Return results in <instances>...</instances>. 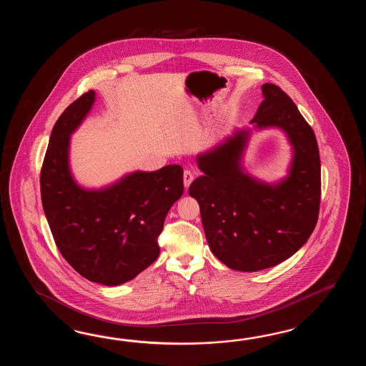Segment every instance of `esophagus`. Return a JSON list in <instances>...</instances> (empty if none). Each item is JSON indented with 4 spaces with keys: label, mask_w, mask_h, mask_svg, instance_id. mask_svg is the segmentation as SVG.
<instances>
[{
    "label": "esophagus",
    "mask_w": 366,
    "mask_h": 366,
    "mask_svg": "<svg viewBox=\"0 0 366 366\" xmlns=\"http://www.w3.org/2000/svg\"><path fill=\"white\" fill-rule=\"evenodd\" d=\"M183 180H184V187L188 188L189 184L192 183V180H194V172H191V170H186L184 174H183Z\"/></svg>",
    "instance_id": "obj_1"
}]
</instances>
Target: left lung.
Masks as SVG:
<instances>
[{
  "mask_svg": "<svg viewBox=\"0 0 366 366\" xmlns=\"http://www.w3.org/2000/svg\"><path fill=\"white\" fill-rule=\"evenodd\" d=\"M251 124L276 127L288 136L293 159L288 177L268 184L242 167L249 129H238L217 147L199 154L204 174L188 194L200 205L202 226L212 252L229 268L255 272L280 264L296 254L317 225L320 204V158L310 125L279 86H262Z\"/></svg>",
  "mask_w": 366,
  "mask_h": 366,
  "instance_id": "left-lung-1",
  "label": "left lung"
}]
</instances>
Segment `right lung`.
I'll use <instances>...</instances> for the list:
<instances>
[{
    "label": "right lung",
    "instance_id": "obj_1",
    "mask_svg": "<svg viewBox=\"0 0 366 366\" xmlns=\"http://www.w3.org/2000/svg\"><path fill=\"white\" fill-rule=\"evenodd\" d=\"M93 90L57 119L40 172L43 209L64 259L82 277L107 287L132 280L159 255L158 237L183 194V169L136 172L101 189L78 186L69 169L70 134L93 107Z\"/></svg>",
    "mask_w": 366,
    "mask_h": 366
}]
</instances>
